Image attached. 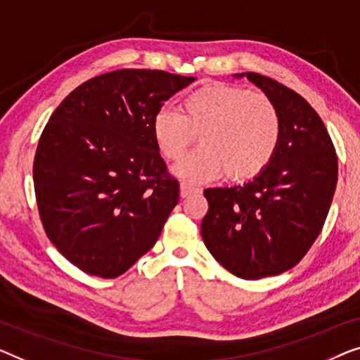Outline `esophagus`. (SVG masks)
Segmentation results:
<instances>
[{
  "label": "esophagus",
  "mask_w": 360,
  "mask_h": 360,
  "mask_svg": "<svg viewBox=\"0 0 360 360\" xmlns=\"http://www.w3.org/2000/svg\"><path fill=\"white\" fill-rule=\"evenodd\" d=\"M200 189L199 187L187 184V182H181V197H189L192 194H199Z\"/></svg>",
  "instance_id": "34e87169"
}]
</instances>
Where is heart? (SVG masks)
<instances>
[{
    "mask_svg": "<svg viewBox=\"0 0 360 360\" xmlns=\"http://www.w3.org/2000/svg\"><path fill=\"white\" fill-rule=\"evenodd\" d=\"M281 114L269 96L240 86L205 84L181 99L179 112L161 109L151 134L161 155L178 161L193 143L201 146L176 166L182 179L202 182L225 171V178L246 181L267 168L279 146Z\"/></svg>",
    "mask_w": 360,
    "mask_h": 360,
    "instance_id": "heart-1",
    "label": "heart"
}]
</instances>
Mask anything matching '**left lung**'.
I'll return each mask as SVG.
<instances>
[{
	"label": "left lung",
	"mask_w": 360,
	"mask_h": 360,
	"mask_svg": "<svg viewBox=\"0 0 360 360\" xmlns=\"http://www.w3.org/2000/svg\"><path fill=\"white\" fill-rule=\"evenodd\" d=\"M246 78L279 109V146L252 181L204 191L209 212L200 233L226 271L256 281L292 269L315 243L336 191L338 156L320 115L300 94L259 73Z\"/></svg>",
	"instance_id": "1"
}]
</instances>
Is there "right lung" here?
<instances>
[{"mask_svg":"<svg viewBox=\"0 0 360 360\" xmlns=\"http://www.w3.org/2000/svg\"><path fill=\"white\" fill-rule=\"evenodd\" d=\"M195 78L115 70L72 91L50 115L34 158L44 230L86 274L114 279L161 235L179 200L151 120Z\"/></svg>","mask_w":360,"mask_h":360,"instance_id":"obj_1","label":"right lung"}]
</instances>
